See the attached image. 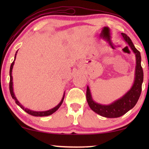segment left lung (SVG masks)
I'll use <instances>...</instances> for the list:
<instances>
[{
  "label": "left lung",
  "mask_w": 149,
  "mask_h": 149,
  "mask_svg": "<svg viewBox=\"0 0 149 149\" xmlns=\"http://www.w3.org/2000/svg\"><path fill=\"white\" fill-rule=\"evenodd\" d=\"M124 41L134 52L136 57V67L135 73V81L131 89L121 97L112 104L104 105L95 102L92 99L89 87H87L86 98L89 107L97 114L105 118H118L125 114L137 104L142 90L143 81V70L141 67V57L140 52L135 47L132 40L125 33H122Z\"/></svg>",
  "instance_id": "left-lung-1"
}]
</instances>
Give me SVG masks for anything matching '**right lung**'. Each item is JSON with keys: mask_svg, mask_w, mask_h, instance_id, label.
<instances>
[{"mask_svg": "<svg viewBox=\"0 0 149 149\" xmlns=\"http://www.w3.org/2000/svg\"><path fill=\"white\" fill-rule=\"evenodd\" d=\"M17 50L16 52V54H15V57H14V60L13 61V62L10 65V85H9V88H10V95L12 96V99H13L15 102H16V104L19 106V107L22 108L24 111H26V112L27 113V114H29L31 116H49V115H51L52 114H53L54 112H56V111L58 109L60 108V106L62 104L63 102V100H64V96H65V93H64V95H63V97L61 100V101L58 104L56 107H55L54 108H52V109H50L49 110H47V111H43V112H36V111H33L29 109H27V108H25L23 106H22L20 103L19 102L18 100H17V99L15 97V95L14 93V91H13V82H12V68H13V65L14 64V61H15V59H16V54H17Z\"/></svg>", "mask_w": 149, "mask_h": 149, "instance_id": "right-lung-1", "label": "right lung"}]
</instances>
